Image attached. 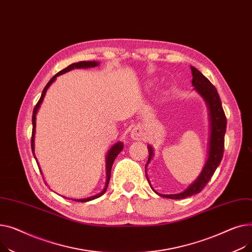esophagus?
I'll return each instance as SVG.
<instances>
[{"instance_id": "34e87169", "label": "esophagus", "mask_w": 252, "mask_h": 252, "mask_svg": "<svg viewBox=\"0 0 252 252\" xmlns=\"http://www.w3.org/2000/svg\"><path fill=\"white\" fill-rule=\"evenodd\" d=\"M131 137H132V139H135V140L142 139L143 132H142L141 128L135 127L134 129H132V131H131Z\"/></svg>"}]
</instances>
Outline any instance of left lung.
<instances>
[{
	"label": "left lung",
	"mask_w": 252,
	"mask_h": 252,
	"mask_svg": "<svg viewBox=\"0 0 252 252\" xmlns=\"http://www.w3.org/2000/svg\"><path fill=\"white\" fill-rule=\"evenodd\" d=\"M192 72V85L194 86V91L199 94V95L204 99L206 106L209 109L210 116V141H209V158L206 159L205 164L198 175L197 178L192 182L184 191L177 194H158L159 196L171 198V199H182L191 195L199 193L204 188V186L209 183L213 177L215 171L219 167L220 162L223 158L224 154V144H225V133L227 128V119L221 107L220 98L216 90V87L211 83V81L206 78L203 74L198 71L196 68L190 66ZM149 149V160L147 165L150 164L154 157V149L152 145H147ZM146 174V171H145ZM147 178V175H146ZM147 181L150 183L149 178ZM151 184V183H150ZM152 187V186H151Z\"/></svg>",
	"instance_id": "obj_1"
}]
</instances>
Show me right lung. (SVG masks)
Listing matches in <instances>:
<instances>
[{
    "label": "right lung",
    "instance_id": "obj_1",
    "mask_svg": "<svg viewBox=\"0 0 252 252\" xmlns=\"http://www.w3.org/2000/svg\"><path fill=\"white\" fill-rule=\"evenodd\" d=\"M99 63L98 62H95V61H83V62H78V63H73L71 65H69L67 68L61 70L59 73H57L56 75L48 82V84L46 85V87L43 88L42 91V94H41V96L38 100V102L36 103V106L33 110V114H32V154L34 155V136H35V125H36V114H37V111L41 105V102L43 100V97L44 95H46V93L48 91V88L51 86V84L57 79L58 76L62 75V74L70 71V70H73V69H80V68H94V67H96L98 66ZM123 143L121 141H118L117 143H115L111 149L109 150L108 154H107V157H106V172H107V180H106V185H105V188H103L98 194H95L94 196H91V197H87V198H81V199H73L75 201H78V202H86V201H91V200H94L95 198H98L99 196H101L105 192L107 191V188H108V185H109V182H110V178H111V170H112V166H113V162L115 160V158H117V156L119 155L121 153V151L123 150ZM35 158V156H34ZM36 159V158H35ZM36 162H37V159H36ZM38 166V169L40 170L39 168V165L37 164ZM40 173H41V170H40Z\"/></svg>",
    "mask_w": 252,
    "mask_h": 252
}]
</instances>
